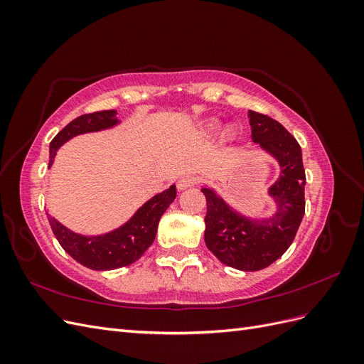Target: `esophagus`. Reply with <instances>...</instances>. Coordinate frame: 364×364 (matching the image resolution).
I'll use <instances>...</instances> for the list:
<instances>
[{"label":"esophagus","instance_id":"obj_1","mask_svg":"<svg viewBox=\"0 0 364 364\" xmlns=\"http://www.w3.org/2000/svg\"><path fill=\"white\" fill-rule=\"evenodd\" d=\"M193 185H194L193 176L185 174V176H182V178H179V181H178V190L182 191V190L190 188V186H193Z\"/></svg>","mask_w":364,"mask_h":364}]
</instances>
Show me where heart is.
Segmentation results:
<instances>
[{
    "label": "heart",
    "instance_id": "heart-1",
    "mask_svg": "<svg viewBox=\"0 0 364 364\" xmlns=\"http://www.w3.org/2000/svg\"><path fill=\"white\" fill-rule=\"evenodd\" d=\"M222 126H223V123L220 119H217V118L209 119L208 123L205 124V132L208 135H214V134H217L220 129H222Z\"/></svg>",
    "mask_w": 364,
    "mask_h": 364
}]
</instances>
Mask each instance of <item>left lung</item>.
I'll list each match as a JSON object with an SVG mask.
<instances>
[{"label":"left lung","mask_w":364,"mask_h":364,"mask_svg":"<svg viewBox=\"0 0 364 364\" xmlns=\"http://www.w3.org/2000/svg\"><path fill=\"white\" fill-rule=\"evenodd\" d=\"M247 118L257 149L278 162V179L267 190L274 211L269 217H249L237 211L213 186L203 185L208 206L205 243L226 266L257 272L281 258L293 243L305 214V171L301 146L287 129L253 111Z\"/></svg>","instance_id":"8db88e82"}]
</instances>
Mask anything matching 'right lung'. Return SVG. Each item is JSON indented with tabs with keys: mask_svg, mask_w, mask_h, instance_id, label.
Instances as JSON below:
<instances>
[{
	"mask_svg": "<svg viewBox=\"0 0 364 364\" xmlns=\"http://www.w3.org/2000/svg\"><path fill=\"white\" fill-rule=\"evenodd\" d=\"M121 124L115 109L77 117L65 126L50 142L48 168L56 158L58 150L70 139L114 129ZM176 199V185L155 194L142 203L127 222L105 234L86 235L74 232L62 225L58 218L47 213L50 226L63 250L91 270H115L139 259L156 237V230L162 214Z\"/></svg>",
	"mask_w": 364,
	"mask_h": 364,
	"instance_id": "add662e5",
	"label": "right lung"
}]
</instances>
